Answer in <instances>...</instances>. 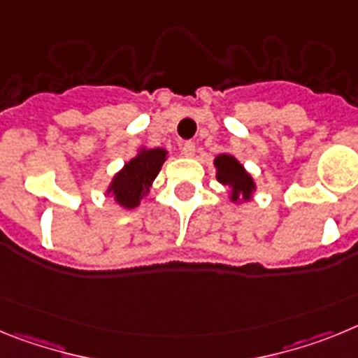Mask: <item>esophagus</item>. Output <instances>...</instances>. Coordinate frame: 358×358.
Here are the masks:
<instances>
[{
  "instance_id": "obj_1",
  "label": "esophagus",
  "mask_w": 358,
  "mask_h": 358,
  "mask_svg": "<svg viewBox=\"0 0 358 358\" xmlns=\"http://www.w3.org/2000/svg\"><path fill=\"white\" fill-rule=\"evenodd\" d=\"M182 153H183V157L192 158L194 157V153H196V145L192 144V142H185V144L182 145Z\"/></svg>"
}]
</instances>
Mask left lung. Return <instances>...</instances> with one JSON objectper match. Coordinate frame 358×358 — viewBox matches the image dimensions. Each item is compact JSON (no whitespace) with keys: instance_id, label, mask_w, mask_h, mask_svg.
<instances>
[{"instance_id":"left-lung-1","label":"left lung","mask_w":358,"mask_h":358,"mask_svg":"<svg viewBox=\"0 0 358 358\" xmlns=\"http://www.w3.org/2000/svg\"><path fill=\"white\" fill-rule=\"evenodd\" d=\"M214 167H216L217 182L229 187L227 194L232 203L241 205L252 200L257 189L256 180L234 155L220 153L214 158Z\"/></svg>"}]
</instances>
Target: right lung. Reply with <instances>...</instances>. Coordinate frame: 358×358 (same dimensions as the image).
Returning <instances> with one entry per match:
<instances>
[{"label":"right lung","mask_w":358,"mask_h":358,"mask_svg":"<svg viewBox=\"0 0 358 358\" xmlns=\"http://www.w3.org/2000/svg\"><path fill=\"white\" fill-rule=\"evenodd\" d=\"M169 153L164 148H138L135 157L115 173L106 189V196L113 198L122 209H136L149 194V187L153 185Z\"/></svg>","instance_id":"add662e5"}]
</instances>
